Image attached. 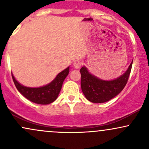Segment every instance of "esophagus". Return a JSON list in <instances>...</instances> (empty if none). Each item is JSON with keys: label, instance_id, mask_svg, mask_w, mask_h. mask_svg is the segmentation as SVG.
Returning <instances> with one entry per match:
<instances>
[{"label": "esophagus", "instance_id": "esophagus-1", "mask_svg": "<svg viewBox=\"0 0 149 149\" xmlns=\"http://www.w3.org/2000/svg\"><path fill=\"white\" fill-rule=\"evenodd\" d=\"M73 66H74V68H76V69H79L80 66H81L82 62L80 60H76L74 61V62H73Z\"/></svg>", "mask_w": 149, "mask_h": 149}]
</instances>
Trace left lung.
<instances>
[{
	"label": "left lung",
	"mask_w": 149,
	"mask_h": 149,
	"mask_svg": "<svg viewBox=\"0 0 149 149\" xmlns=\"http://www.w3.org/2000/svg\"><path fill=\"white\" fill-rule=\"evenodd\" d=\"M133 61V60H132ZM132 66V61L127 71L113 80L100 79L89 72L85 66L80 69L82 91L86 99L92 103H104L117 96L127 83Z\"/></svg>",
	"instance_id": "1"
}]
</instances>
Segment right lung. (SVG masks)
I'll return each instance as SVG.
<instances>
[{"label":"right lung","mask_w":149,"mask_h":149,"mask_svg":"<svg viewBox=\"0 0 149 149\" xmlns=\"http://www.w3.org/2000/svg\"><path fill=\"white\" fill-rule=\"evenodd\" d=\"M69 72V66L57 74L48 84L39 88H29L20 84L12 73L13 81L18 91L27 100L38 104H49L58 97L62 87L63 82Z\"/></svg>","instance_id":"1"}]
</instances>
